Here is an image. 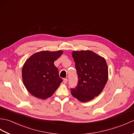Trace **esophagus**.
I'll return each instance as SVG.
<instances>
[{"mask_svg": "<svg viewBox=\"0 0 134 134\" xmlns=\"http://www.w3.org/2000/svg\"><path fill=\"white\" fill-rule=\"evenodd\" d=\"M67 81H68V80H67V78H64V79H63V82H64V84L67 83Z\"/></svg>", "mask_w": 134, "mask_h": 134, "instance_id": "obj_1", "label": "esophagus"}]
</instances>
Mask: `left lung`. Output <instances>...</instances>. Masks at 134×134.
Instances as JSON below:
<instances>
[{
    "instance_id": "left-lung-1",
    "label": "left lung",
    "mask_w": 134,
    "mask_h": 134,
    "mask_svg": "<svg viewBox=\"0 0 134 134\" xmlns=\"http://www.w3.org/2000/svg\"><path fill=\"white\" fill-rule=\"evenodd\" d=\"M78 82L75 88L71 89L74 97L81 102L92 100L100 94L108 78L105 59L92 51H73Z\"/></svg>"
}]
</instances>
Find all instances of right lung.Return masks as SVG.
Segmentation results:
<instances>
[{
    "label": "right lung",
    "instance_id": "1",
    "mask_svg": "<svg viewBox=\"0 0 134 134\" xmlns=\"http://www.w3.org/2000/svg\"><path fill=\"white\" fill-rule=\"evenodd\" d=\"M62 53V51H42L34 53L25 62L22 70V80L31 94L44 99L55 92L63 80L54 62Z\"/></svg>",
    "mask_w": 134,
    "mask_h": 134
}]
</instances>
